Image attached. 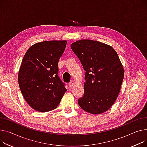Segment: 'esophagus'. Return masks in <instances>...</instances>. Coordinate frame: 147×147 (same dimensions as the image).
<instances>
[{
  "label": "esophagus",
  "instance_id": "1",
  "mask_svg": "<svg viewBox=\"0 0 147 147\" xmlns=\"http://www.w3.org/2000/svg\"><path fill=\"white\" fill-rule=\"evenodd\" d=\"M73 84H74V83H73V82H70L69 83H68V86H69V87L71 88V87H73Z\"/></svg>",
  "mask_w": 147,
  "mask_h": 147
}]
</instances>
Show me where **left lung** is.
Segmentation results:
<instances>
[{
	"label": "left lung",
	"mask_w": 147,
	"mask_h": 147,
	"mask_svg": "<svg viewBox=\"0 0 147 147\" xmlns=\"http://www.w3.org/2000/svg\"><path fill=\"white\" fill-rule=\"evenodd\" d=\"M71 48L86 71L84 94L78 103L92 114L107 111L118 97L123 80V67L118 54L111 46L90 40L73 42Z\"/></svg>",
	"instance_id": "1"
}]
</instances>
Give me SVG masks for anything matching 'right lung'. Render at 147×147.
Listing matches in <instances>:
<instances>
[{
  "label": "right lung",
  "instance_id": "1",
  "mask_svg": "<svg viewBox=\"0 0 147 147\" xmlns=\"http://www.w3.org/2000/svg\"><path fill=\"white\" fill-rule=\"evenodd\" d=\"M67 41H45L32 45L25 53L18 73L25 100L34 110L55 109L67 89L58 74V63Z\"/></svg>",
  "mask_w": 147,
  "mask_h": 147
}]
</instances>
